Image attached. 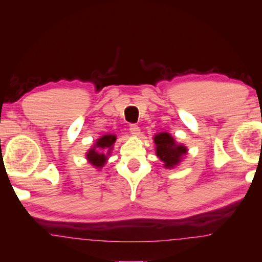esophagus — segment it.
Returning a JSON list of instances; mask_svg holds the SVG:
<instances>
[{
  "instance_id": "34e87169",
  "label": "esophagus",
  "mask_w": 262,
  "mask_h": 262,
  "mask_svg": "<svg viewBox=\"0 0 262 262\" xmlns=\"http://www.w3.org/2000/svg\"><path fill=\"white\" fill-rule=\"evenodd\" d=\"M129 130L133 135H139L140 134V127L135 125V123H130Z\"/></svg>"
}]
</instances>
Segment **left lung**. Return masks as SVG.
I'll return each instance as SVG.
<instances>
[{"label":"left lung","mask_w":262,"mask_h":262,"mask_svg":"<svg viewBox=\"0 0 262 262\" xmlns=\"http://www.w3.org/2000/svg\"><path fill=\"white\" fill-rule=\"evenodd\" d=\"M155 143L157 145V156L164 162L165 167H173L177 165L187 151L184 145L176 144L173 137L167 133H161L155 136Z\"/></svg>","instance_id":"8db88e82"}]
</instances>
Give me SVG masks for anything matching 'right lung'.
<instances>
[{"mask_svg": "<svg viewBox=\"0 0 262 262\" xmlns=\"http://www.w3.org/2000/svg\"><path fill=\"white\" fill-rule=\"evenodd\" d=\"M115 142V136L114 135H104L103 137L97 141V143L95 144V147L92 148L90 151L86 154V158L89 159L92 165L96 167H101L104 165V163L106 161V155L104 152H100L101 150L104 151H108L107 155L110 154V150L112 149V145Z\"/></svg>", "mask_w": 262, "mask_h": 262, "instance_id": "add662e5", "label": "right lung"}]
</instances>
